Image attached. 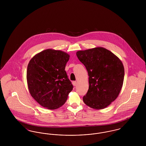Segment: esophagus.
<instances>
[{"label": "esophagus", "instance_id": "1", "mask_svg": "<svg viewBox=\"0 0 146 146\" xmlns=\"http://www.w3.org/2000/svg\"><path fill=\"white\" fill-rule=\"evenodd\" d=\"M72 84H73V85L74 86H76L77 82H76V81H73V82H72Z\"/></svg>", "mask_w": 146, "mask_h": 146}]
</instances>
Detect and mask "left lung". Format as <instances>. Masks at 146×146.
<instances>
[{
	"label": "left lung",
	"mask_w": 146,
	"mask_h": 146,
	"mask_svg": "<svg viewBox=\"0 0 146 146\" xmlns=\"http://www.w3.org/2000/svg\"><path fill=\"white\" fill-rule=\"evenodd\" d=\"M76 54L89 76L84 102L94 109H104L117 98L121 89L123 64L117 56L102 47L78 51Z\"/></svg>",
	"instance_id": "8db88e82"
}]
</instances>
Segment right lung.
Wrapping results in <instances>:
<instances>
[{
  "instance_id": "right-lung-1",
  "label": "right lung",
  "mask_w": 146,
  "mask_h": 146,
  "mask_svg": "<svg viewBox=\"0 0 146 146\" xmlns=\"http://www.w3.org/2000/svg\"><path fill=\"white\" fill-rule=\"evenodd\" d=\"M70 55L60 50L47 49L30 60L27 70L28 89L42 106L55 110L66 102L73 86L65 67Z\"/></svg>"
}]
</instances>
